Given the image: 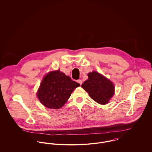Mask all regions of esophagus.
Segmentation results:
<instances>
[{"instance_id": "34e87169", "label": "esophagus", "mask_w": 152, "mask_h": 152, "mask_svg": "<svg viewBox=\"0 0 152 152\" xmlns=\"http://www.w3.org/2000/svg\"><path fill=\"white\" fill-rule=\"evenodd\" d=\"M77 83H79L80 84V85H82V80H81L80 79L77 80Z\"/></svg>"}]
</instances>
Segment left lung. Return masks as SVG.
Masks as SVG:
<instances>
[{
    "instance_id": "obj_1",
    "label": "left lung",
    "mask_w": 152,
    "mask_h": 152,
    "mask_svg": "<svg viewBox=\"0 0 152 152\" xmlns=\"http://www.w3.org/2000/svg\"><path fill=\"white\" fill-rule=\"evenodd\" d=\"M88 79L82 84V88L97 103L105 105L113 97L115 87L113 82L97 72L88 73Z\"/></svg>"
}]
</instances>
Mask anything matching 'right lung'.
Listing matches in <instances>:
<instances>
[{"mask_svg": "<svg viewBox=\"0 0 152 152\" xmlns=\"http://www.w3.org/2000/svg\"><path fill=\"white\" fill-rule=\"evenodd\" d=\"M80 86L59 70L52 71L43 78L37 96L45 107L59 109L64 105L72 93Z\"/></svg>", "mask_w": 152, "mask_h": 152, "instance_id": "right-lung-1", "label": "right lung"}]
</instances>
